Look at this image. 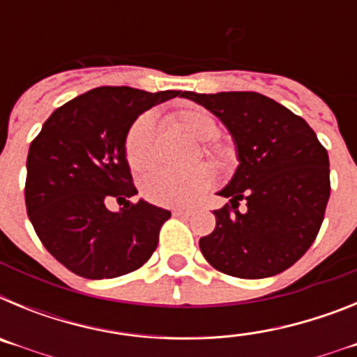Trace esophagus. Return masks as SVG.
<instances>
[{
	"label": "esophagus",
	"mask_w": 357,
	"mask_h": 357,
	"mask_svg": "<svg viewBox=\"0 0 357 357\" xmlns=\"http://www.w3.org/2000/svg\"><path fill=\"white\" fill-rule=\"evenodd\" d=\"M195 211L189 209V207H176V209H173V216H178V218H184V216H191Z\"/></svg>",
	"instance_id": "esophagus-1"
}]
</instances>
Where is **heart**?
<instances>
[{"label":"heart","instance_id":"b5f03b06","mask_svg":"<svg viewBox=\"0 0 357 357\" xmlns=\"http://www.w3.org/2000/svg\"><path fill=\"white\" fill-rule=\"evenodd\" d=\"M172 123L178 130L193 139L202 141L204 155L213 159L220 168H229L236 160V148L216 139L218 119L204 107H185L172 114ZM125 157L134 172H144L155 164L157 139L153 119L148 114L139 116L130 125L125 137ZM214 169L207 162H200L188 169H157L141 182V191L151 204L164 207H181L193 204L214 184Z\"/></svg>","mask_w":357,"mask_h":357}]
</instances>
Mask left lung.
Returning <instances> with one entry per match:
<instances>
[{
	"label": "left lung",
	"mask_w": 357,
	"mask_h": 357,
	"mask_svg": "<svg viewBox=\"0 0 357 357\" xmlns=\"http://www.w3.org/2000/svg\"><path fill=\"white\" fill-rule=\"evenodd\" d=\"M225 123L239 166L220 195L216 229L200 250L218 272L264 279L284 272L317 239L331 195L329 155L301 116L252 91L200 94L184 91ZM248 202L245 211L238 202Z\"/></svg>",
	"instance_id": "left-lung-1"
}]
</instances>
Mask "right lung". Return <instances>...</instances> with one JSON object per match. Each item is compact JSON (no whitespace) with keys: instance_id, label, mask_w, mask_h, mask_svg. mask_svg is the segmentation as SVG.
<instances>
[{"instance_id":"1","label":"right lung","mask_w":357,"mask_h":357,"mask_svg":"<svg viewBox=\"0 0 357 357\" xmlns=\"http://www.w3.org/2000/svg\"><path fill=\"white\" fill-rule=\"evenodd\" d=\"M181 91L96 87L53 112L31 141L24 200L44 248L69 272L85 279H114L143 266L172 213L137 193L125 157V137L135 118ZM109 197L126 202L119 213Z\"/></svg>"}]
</instances>
